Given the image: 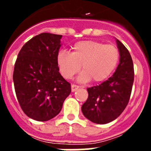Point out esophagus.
Listing matches in <instances>:
<instances>
[{
	"label": "esophagus",
	"mask_w": 151,
	"mask_h": 151,
	"mask_svg": "<svg viewBox=\"0 0 151 151\" xmlns=\"http://www.w3.org/2000/svg\"><path fill=\"white\" fill-rule=\"evenodd\" d=\"M78 85H71V89H72V91L75 92L76 91H77L78 89Z\"/></svg>",
	"instance_id": "1"
}]
</instances>
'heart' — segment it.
<instances>
[{
    "label": "heart",
    "mask_w": 151,
    "mask_h": 151,
    "mask_svg": "<svg viewBox=\"0 0 151 151\" xmlns=\"http://www.w3.org/2000/svg\"><path fill=\"white\" fill-rule=\"evenodd\" d=\"M119 53L114 45H104L95 41H82L75 44L71 54L59 52L57 63L60 73L65 78H71L79 71L82 66L83 71L78 75L79 82H94L106 80L117 66Z\"/></svg>",
    "instance_id": "obj_1"
}]
</instances>
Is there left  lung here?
Masks as SVG:
<instances>
[{"mask_svg":"<svg viewBox=\"0 0 151 151\" xmlns=\"http://www.w3.org/2000/svg\"><path fill=\"white\" fill-rule=\"evenodd\" d=\"M119 63L110 78L88 88V97L82 106L83 115L92 122L106 124L123 112L130 98L134 82V68L129 50L116 38Z\"/></svg>","mask_w":151,"mask_h":151,"instance_id":"8db88e82","label":"left lung"}]
</instances>
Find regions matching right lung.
<instances>
[{
	"label": "right lung",
	"mask_w": 151,
	"mask_h": 151,
	"mask_svg": "<svg viewBox=\"0 0 151 151\" xmlns=\"http://www.w3.org/2000/svg\"><path fill=\"white\" fill-rule=\"evenodd\" d=\"M62 35L41 33L26 42L17 57L13 83L22 110L44 122L58 115L71 85L59 73L57 57Z\"/></svg>",
	"instance_id": "obj_1"
}]
</instances>
